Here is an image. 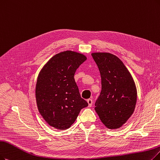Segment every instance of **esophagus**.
Listing matches in <instances>:
<instances>
[{
	"label": "esophagus",
	"mask_w": 160,
	"mask_h": 160,
	"mask_svg": "<svg viewBox=\"0 0 160 160\" xmlns=\"http://www.w3.org/2000/svg\"><path fill=\"white\" fill-rule=\"evenodd\" d=\"M87 103H88V107H91L92 106V99H88L87 100Z\"/></svg>",
	"instance_id": "1"
}]
</instances>
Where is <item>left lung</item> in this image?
<instances>
[{
    "label": "left lung",
    "instance_id": "8db88e82",
    "mask_svg": "<svg viewBox=\"0 0 160 160\" xmlns=\"http://www.w3.org/2000/svg\"><path fill=\"white\" fill-rule=\"evenodd\" d=\"M91 55L99 69L102 84L94 110L108 129H119L135 109L137 91L135 81L118 56L109 52H92Z\"/></svg>",
    "mask_w": 160,
    "mask_h": 160
}]
</instances>
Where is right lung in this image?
Segmentation results:
<instances>
[{"instance_id": "1", "label": "right lung", "mask_w": 160, "mask_h": 160, "mask_svg": "<svg viewBox=\"0 0 160 160\" xmlns=\"http://www.w3.org/2000/svg\"><path fill=\"white\" fill-rule=\"evenodd\" d=\"M87 60L84 54L66 50L55 54L38 75L35 98L41 116L50 126L65 130L75 122L88 103L81 97L74 75Z\"/></svg>"}]
</instances>
